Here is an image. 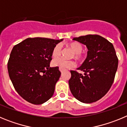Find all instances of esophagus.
Here are the masks:
<instances>
[{
    "mask_svg": "<svg viewBox=\"0 0 127 127\" xmlns=\"http://www.w3.org/2000/svg\"><path fill=\"white\" fill-rule=\"evenodd\" d=\"M59 70H60V72H62H62H64V69H59Z\"/></svg>",
    "mask_w": 127,
    "mask_h": 127,
    "instance_id": "esophagus-1",
    "label": "esophagus"
}]
</instances>
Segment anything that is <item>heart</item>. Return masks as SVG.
<instances>
[{"label":"heart","instance_id":"obj_1","mask_svg":"<svg viewBox=\"0 0 127 127\" xmlns=\"http://www.w3.org/2000/svg\"><path fill=\"white\" fill-rule=\"evenodd\" d=\"M69 46L75 53V58L77 60H81L83 58L82 51L83 50V46L81 44L77 42H72L69 44ZM62 53V45L58 44L54 47L52 50V57L55 59L52 60L51 64L53 67H58L59 69H71L76 65V63L72 60H66L63 58H58L60 57Z\"/></svg>","mask_w":127,"mask_h":127}]
</instances>
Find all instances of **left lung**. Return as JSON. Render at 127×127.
<instances>
[{"mask_svg":"<svg viewBox=\"0 0 127 127\" xmlns=\"http://www.w3.org/2000/svg\"><path fill=\"white\" fill-rule=\"evenodd\" d=\"M74 41L85 44L88 49L86 60L77 70H70V90L83 103L90 104L104 97L113 83L118 60L113 44L98 35L74 37Z\"/></svg>","mask_w":127,"mask_h":127,"instance_id":"8db88e82","label":"left lung"}]
</instances>
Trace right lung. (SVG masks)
Segmentation results:
<instances>
[{"label":"right lung","instance_id":"1","mask_svg":"<svg viewBox=\"0 0 127 127\" xmlns=\"http://www.w3.org/2000/svg\"><path fill=\"white\" fill-rule=\"evenodd\" d=\"M63 41L27 38L13 47L7 64L9 76L16 91L25 100L42 104L53 96L61 75L50 67L52 50Z\"/></svg>","mask_w":127,"mask_h":127}]
</instances>
